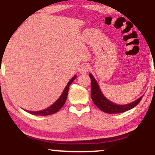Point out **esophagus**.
Masks as SVG:
<instances>
[{
	"label": "esophagus",
	"instance_id": "34e87169",
	"mask_svg": "<svg viewBox=\"0 0 155 155\" xmlns=\"http://www.w3.org/2000/svg\"><path fill=\"white\" fill-rule=\"evenodd\" d=\"M89 70H90V66H89L88 65H82L81 67H80V69H79V72L81 74H86L87 72L89 71Z\"/></svg>",
	"mask_w": 155,
	"mask_h": 155
}]
</instances>
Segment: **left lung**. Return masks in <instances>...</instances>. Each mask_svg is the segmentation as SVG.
<instances>
[{
	"label": "left lung",
	"mask_w": 155,
	"mask_h": 155,
	"mask_svg": "<svg viewBox=\"0 0 155 155\" xmlns=\"http://www.w3.org/2000/svg\"><path fill=\"white\" fill-rule=\"evenodd\" d=\"M90 77L91 79V97L94 104L97 106L99 109L102 111L106 112L107 114H118L122 113L126 111L134 108L136 105L140 103L142 98V96L133 101L130 104L126 105H117L111 101H108L101 92L100 87H99L97 82L96 81L95 78L90 74Z\"/></svg>",
	"instance_id": "left-lung-1"
}]
</instances>
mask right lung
Segmentation results:
<instances>
[{
    "instance_id": "add662e5",
    "label": "right lung",
    "mask_w": 155,
    "mask_h": 155,
    "mask_svg": "<svg viewBox=\"0 0 155 155\" xmlns=\"http://www.w3.org/2000/svg\"><path fill=\"white\" fill-rule=\"evenodd\" d=\"M76 76H74V77L72 78L70 81H68V83L67 84L66 87L64 89L63 93L62 95H60V97L57 100L56 102H54L51 106H49V108H46V109L42 110V111H28V113L31 114L33 115H38V116H47V115H51L53 114L56 113L58 112L59 110L65 104V101H66L67 96H68V89L69 87H70L71 84L74 80L76 79Z\"/></svg>"
}]
</instances>
